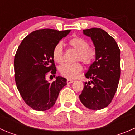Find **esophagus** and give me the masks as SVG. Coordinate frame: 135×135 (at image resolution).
Wrapping results in <instances>:
<instances>
[{
  "label": "esophagus",
  "instance_id": "1",
  "mask_svg": "<svg viewBox=\"0 0 135 135\" xmlns=\"http://www.w3.org/2000/svg\"><path fill=\"white\" fill-rule=\"evenodd\" d=\"M74 81V80H70V79H67V80H66V83H67V84H72V83H73Z\"/></svg>",
  "mask_w": 135,
  "mask_h": 135
}]
</instances>
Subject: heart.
<instances>
[{
	"label": "heart",
	"mask_w": 135,
	"mask_h": 135,
	"mask_svg": "<svg viewBox=\"0 0 135 135\" xmlns=\"http://www.w3.org/2000/svg\"><path fill=\"white\" fill-rule=\"evenodd\" d=\"M69 46L78 50L75 61H81L84 65H92L97 58V50L94 46H89V43L85 39L79 36L69 40ZM52 57L54 61L59 64L64 61V51L61 42L56 44L52 50ZM82 65L80 62L74 63H66L59 68V72L62 76L67 78H75L82 71Z\"/></svg>",
	"instance_id": "1"
}]
</instances>
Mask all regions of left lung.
Here are the masks:
<instances>
[{
    "instance_id": "left-lung-1",
    "label": "left lung",
    "mask_w": 135,
    "mask_h": 135,
    "mask_svg": "<svg viewBox=\"0 0 135 135\" xmlns=\"http://www.w3.org/2000/svg\"><path fill=\"white\" fill-rule=\"evenodd\" d=\"M84 34L91 38L97 58L85 74L92 80L85 82L79 97L86 108L100 110L109 105L118 89L121 74L120 50L114 38L103 29H84Z\"/></svg>"
}]
</instances>
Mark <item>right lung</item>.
<instances>
[{
  "label": "right lung",
  "instance_id": "1",
  "mask_svg": "<svg viewBox=\"0 0 135 135\" xmlns=\"http://www.w3.org/2000/svg\"><path fill=\"white\" fill-rule=\"evenodd\" d=\"M70 30L43 28L33 31L22 40L14 58L15 80L26 104L38 111L49 110L55 104L66 79L56 77L50 83L46 76L56 73L52 50Z\"/></svg>",
  "mask_w": 135,
  "mask_h": 135
}]
</instances>
